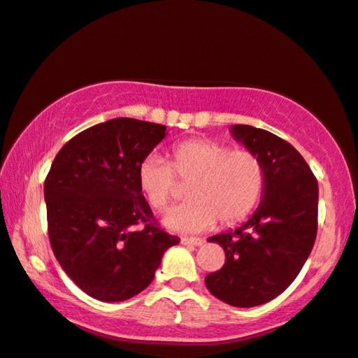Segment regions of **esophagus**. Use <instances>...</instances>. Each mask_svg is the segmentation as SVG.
<instances>
[{
  "label": "esophagus",
  "instance_id": "esophagus-1",
  "mask_svg": "<svg viewBox=\"0 0 358 358\" xmlns=\"http://www.w3.org/2000/svg\"><path fill=\"white\" fill-rule=\"evenodd\" d=\"M180 243H182V245H201V243H203V239H196V237H182V239H180Z\"/></svg>",
  "mask_w": 358,
  "mask_h": 358
}]
</instances>
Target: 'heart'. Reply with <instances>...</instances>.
Segmentation results:
<instances>
[{
    "label": "heart",
    "mask_w": 358,
    "mask_h": 358,
    "mask_svg": "<svg viewBox=\"0 0 358 358\" xmlns=\"http://www.w3.org/2000/svg\"><path fill=\"white\" fill-rule=\"evenodd\" d=\"M266 171L258 153L211 138H190L174 145L168 163L147 159L138 168V189L155 211L163 213L189 185L187 203L168 213L166 226L180 232L208 229L220 221L231 226L260 203Z\"/></svg>",
    "instance_id": "obj_1"
}]
</instances>
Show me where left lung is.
<instances>
[{"label":"left lung","instance_id":"8db88e82","mask_svg":"<svg viewBox=\"0 0 358 358\" xmlns=\"http://www.w3.org/2000/svg\"><path fill=\"white\" fill-rule=\"evenodd\" d=\"M232 134L262 158L266 184L245 224L208 239L224 248L226 262L205 284L232 307H255L286 291L307 262L318 229V182L284 138L243 124Z\"/></svg>","mask_w":358,"mask_h":358}]
</instances>
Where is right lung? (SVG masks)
<instances>
[{
    "label": "right lung",
    "mask_w": 358,
    "mask_h": 358,
    "mask_svg": "<svg viewBox=\"0 0 358 358\" xmlns=\"http://www.w3.org/2000/svg\"><path fill=\"white\" fill-rule=\"evenodd\" d=\"M164 131L132 117L96 124L59 150L46 176L51 248L93 299L122 302L142 292L180 241L162 231L138 189V168Z\"/></svg>",
    "instance_id": "add662e5"
}]
</instances>
